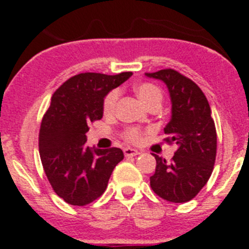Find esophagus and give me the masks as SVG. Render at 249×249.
Segmentation results:
<instances>
[{
	"label": "esophagus",
	"instance_id": "obj_1",
	"mask_svg": "<svg viewBox=\"0 0 249 249\" xmlns=\"http://www.w3.org/2000/svg\"><path fill=\"white\" fill-rule=\"evenodd\" d=\"M123 153H124V156H126V157H135V156L140 155V151L127 147V148L123 149Z\"/></svg>",
	"mask_w": 249,
	"mask_h": 249
}]
</instances>
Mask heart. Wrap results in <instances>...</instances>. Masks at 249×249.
Segmentation results:
<instances>
[{
  "label": "heart",
  "mask_w": 249,
  "mask_h": 249,
  "mask_svg": "<svg viewBox=\"0 0 249 249\" xmlns=\"http://www.w3.org/2000/svg\"><path fill=\"white\" fill-rule=\"evenodd\" d=\"M136 92H137V96L140 97V100L146 106H149L151 103L156 102V101H160V102L162 101V93H160V89L157 86L152 85V83H141L136 87ZM117 100L118 92L116 89L106 94L102 103V109L106 114H111L114 111ZM122 137L123 140H126L129 143H140L142 141V131L136 128V127H128V128L122 132Z\"/></svg>",
  "instance_id": "obj_1"
}]
</instances>
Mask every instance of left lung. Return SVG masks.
Instances as JSON below:
<instances>
[{"mask_svg":"<svg viewBox=\"0 0 249 249\" xmlns=\"http://www.w3.org/2000/svg\"><path fill=\"white\" fill-rule=\"evenodd\" d=\"M162 80L172 101V118L164 128V142L177 144L167 162L156 158V172L151 176L153 192L168 202L184 203L198 195L212 175L217 153V132L206 96L188 77L172 68L146 73Z\"/></svg>","mask_w":249,"mask_h":249,"instance_id":"obj_1","label":"left lung"}]
</instances>
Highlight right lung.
Returning a JSON list of instances; mask_svg holds the SVG:
<instances>
[{"mask_svg": "<svg viewBox=\"0 0 249 249\" xmlns=\"http://www.w3.org/2000/svg\"><path fill=\"white\" fill-rule=\"evenodd\" d=\"M131 74H76L51 98L39 128V157L51 187L68 204L86 206L100 198L112 171L123 160L121 148L87 146L86 133L92 122L102 118L106 94Z\"/></svg>", "mask_w": 249, "mask_h": 249, "instance_id": "add662e5", "label": "right lung"}]
</instances>
